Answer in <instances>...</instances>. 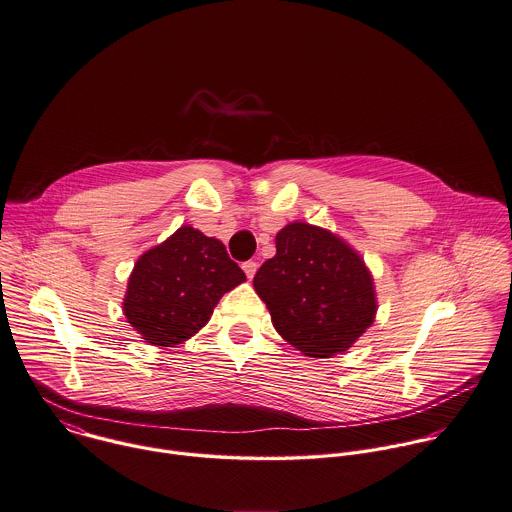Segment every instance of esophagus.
Masks as SVG:
<instances>
[{
    "mask_svg": "<svg viewBox=\"0 0 512 512\" xmlns=\"http://www.w3.org/2000/svg\"><path fill=\"white\" fill-rule=\"evenodd\" d=\"M243 271H245V275H247L249 279H253L255 273H257V263H255V261H245V263H243Z\"/></svg>",
    "mask_w": 512,
    "mask_h": 512,
    "instance_id": "34e87169",
    "label": "esophagus"
}]
</instances>
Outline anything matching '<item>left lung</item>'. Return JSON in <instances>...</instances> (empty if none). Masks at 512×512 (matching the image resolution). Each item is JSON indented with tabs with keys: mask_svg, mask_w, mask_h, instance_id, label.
<instances>
[{
	"mask_svg": "<svg viewBox=\"0 0 512 512\" xmlns=\"http://www.w3.org/2000/svg\"><path fill=\"white\" fill-rule=\"evenodd\" d=\"M253 287L277 333L307 357L347 351L375 321L373 277L343 239L309 223H289L275 237Z\"/></svg>",
	"mask_w": 512,
	"mask_h": 512,
	"instance_id": "obj_1",
	"label": "left lung"
}]
</instances>
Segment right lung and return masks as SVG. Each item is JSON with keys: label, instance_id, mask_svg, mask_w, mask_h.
<instances>
[{"label": "right lung", "instance_id": "add662e5", "mask_svg": "<svg viewBox=\"0 0 512 512\" xmlns=\"http://www.w3.org/2000/svg\"><path fill=\"white\" fill-rule=\"evenodd\" d=\"M243 281L219 239L183 225L137 259L123 313L145 343L175 347L205 327L219 299Z\"/></svg>", "mask_w": 512, "mask_h": 512}]
</instances>
